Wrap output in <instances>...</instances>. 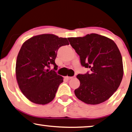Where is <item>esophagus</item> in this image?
<instances>
[{
  "mask_svg": "<svg viewBox=\"0 0 132 132\" xmlns=\"http://www.w3.org/2000/svg\"><path fill=\"white\" fill-rule=\"evenodd\" d=\"M73 78V77H68V76L66 77V78L68 79H70Z\"/></svg>",
  "mask_w": 132,
  "mask_h": 132,
  "instance_id": "obj_1",
  "label": "esophagus"
}]
</instances>
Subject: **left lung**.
Returning <instances> with one entry per match:
<instances>
[{"instance_id": "left-lung-1", "label": "left lung", "mask_w": 132, "mask_h": 132, "mask_svg": "<svg viewBox=\"0 0 132 132\" xmlns=\"http://www.w3.org/2000/svg\"><path fill=\"white\" fill-rule=\"evenodd\" d=\"M90 72L78 74L80 85L75 90L77 98L87 104L97 105L109 99L120 86L123 66L120 50L112 40L96 33L68 38Z\"/></svg>"}]
</instances>
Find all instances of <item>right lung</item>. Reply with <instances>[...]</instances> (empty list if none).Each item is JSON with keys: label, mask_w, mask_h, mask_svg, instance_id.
Returning <instances> with one entry per match:
<instances>
[{"label": "right lung", "mask_w": 132, "mask_h": 132, "mask_svg": "<svg viewBox=\"0 0 132 132\" xmlns=\"http://www.w3.org/2000/svg\"><path fill=\"white\" fill-rule=\"evenodd\" d=\"M66 38L52 34L33 36L23 44L16 62V78L24 95L31 102L45 105L55 97L63 78L57 75V51L69 45ZM54 66L53 70L50 66Z\"/></svg>", "instance_id": "right-lung-1"}]
</instances>
